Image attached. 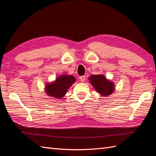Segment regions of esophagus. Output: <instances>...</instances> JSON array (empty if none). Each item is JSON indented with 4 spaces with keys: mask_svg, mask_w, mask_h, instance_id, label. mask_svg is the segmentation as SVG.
<instances>
[{
    "mask_svg": "<svg viewBox=\"0 0 156 156\" xmlns=\"http://www.w3.org/2000/svg\"><path fill=\"white\" fill-rule=\"evenodd\" d=\"M79 79H80V81H81V82H84V81H86L85 75H83V76H81V77H79Z\"/></svg>",
    "mask_w": 156,
    "mask_h": 156,
    "instance_id": "1",
    "label": "esophagus"
}]
</instances>
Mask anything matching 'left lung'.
<instances>
[{"mask_svg": "<svg viewBox=\"0 0 156 156\" xmlns=\"http://www.w3.org/2000/svg\"><path fill=\"white\" fill-rule=\"evenodd\" d=\"M88 81L96 92L103 97L111 95L115 90L114 82L107 79L102 74L90 75L88 77Z\"/></svg>", "mask_w": 156, "mask_h": 156, "instance_id": "left-lung-1", "label": "left lung"}]
</instances>
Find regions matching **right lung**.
<instances>
[{"label":"right lung","instance_id":"obj_1","mask_svg":"<svg viewBox=\"0 0 156 156\" xmlns=\"http://www.w3.org/2000/svg\"><path fill=\"white\" fill-rule=\"evenodd\" d=\"M76 81L73 75L63 74L56 77L51 83H47L45 85V92L48 96L55 99H62L65 96L70 87Z\"/></svg>","mask_w":156,"mask_h":156}]
</instances>
